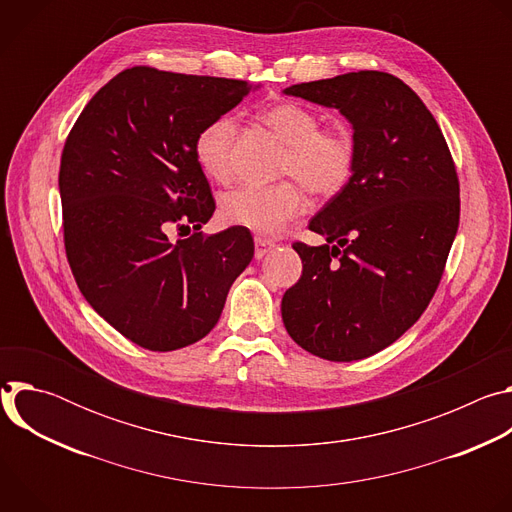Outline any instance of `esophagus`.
I'll use <instances>...</instances> for the list:
<instances>
[{
    "instance_id": "obj_1",
    "label": "esophagus",
    "mask_w": 512,
    "mask_h": 512,
    "mask_svg": "<svg viewBox=\"0 0 512 512\" xmlns=\"http://www.w3.org/2000/svg\"><path fill=\"white\" fill-rule=\"evenodd\" d=\"M275 245L269 239L263 237H255V259H263Z\"/></svg>"
}]
</instances>
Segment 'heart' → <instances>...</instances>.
Segmentation results:
<instances>
[{
    "label": "heart",
    "instance_id": "obj_1",
    "mask_svg": "<svg viewBox=\"0 0 512 512\" xmlns=\"http://www.w3.org/2000/svg\"><path fill=\"white\" fill-rule=\"evenodd\" d=\"M263 121L289 145L281 174L300 180L312 194L334 196L350 180L356 160L354 141L344 129H320V117L296 103H277ZM237 119L231 113L210 119L196 135L194 154L206 176L227 182L233 172ZM304 210L296 182L275 186H239L221 198V216L229 225L259 235H275Z\"/></svg>",
    "mask_w": 512,
    "mask_h": 512
}]
</instances>
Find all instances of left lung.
I'll return each mask as SVG.
<instances>
[{
	"mask_svg": "<svg viewBox=\"0 0 512 512\" xmlns=\"http://www.w3.org/2000/svg\"><path fill=\"white\" fill-rule=\"evenodd\" d=\"M283 93L338 109L352 125L356 160L308 225L326 243H294L304 269L283 294L281 318L320 358H367L405 334L440 285L460 223L456 166L433 115L389 72L358 70Z\"/></svg>",
	"mask_w": 512,
	"mask_h": 512,
	"instance_id": "obj_1",
	"label": "left lung"
}]
</instances>
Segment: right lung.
Masks as SVG:
<instances>
[{
	"label": "right lung",
	"instance_id": "right-lung-1",
	"mask_svg": "<svg viewBox=\"0 0 512 512\" xmlns=\"http://www.w3.org/2000/svg\"><path fill=\"white\" fill-rule=\"evenodd\" d=\"M251 89L133 66L97 91L66 137L58 188L72 275L137 346L170 352L204 338L253 259L249 229L198 233L214 198L194 154L198 131ZM174 226L197 233L174 244Z\"/></svg>",
	"mask_w": 512,
	"mask_h": 512
}]
</instances>
